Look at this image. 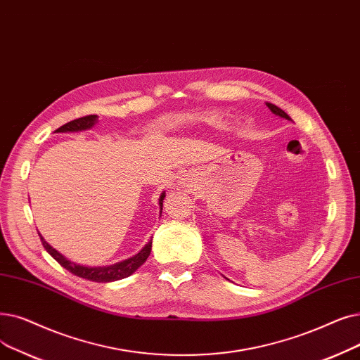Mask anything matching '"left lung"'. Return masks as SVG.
<instances>
[{"label":"left lung","instance_id":"8db88e82","mask_svg":"<svg viewBox=\"0 0 360 360\" xmlns=\"http://www.w3.org/2000/svg\"><path fill=\"white\" fill-rule=\"evenodd\" d=\"M266 105L271 108V112L274 113V115H278V116H281V117H284V119H288V120H291V117L284 112V110H281L279 107H276L275 104H271V103H266Z\"/></svg>","mask_w":360,"mask_h":360}]
</instances>
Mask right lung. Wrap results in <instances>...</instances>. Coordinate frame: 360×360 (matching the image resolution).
<instances>
[{
	"instance_id": "right-lung-1",
	"label": "right lung",
	"mask_w": 360,
	"mask_h": 360,
	"mask_svg": "<svg viewBox=\"0 0 360 360\" xmlns=\"http://www.w3.org/2000/svg\"><path fill=\"white\" fill-rule=\"evenodd\" d=\"M96 122H97L96 115H88V116L77 117L75 120H70V122L65 123L63 127H60L56 132L84 131V129H88L91 127H94ZM163 198H165V193L160 195V200H159L160 210H162V206H163ZM160 214H162V212H160ZM41 243H42V245H44L46 252L51 255V257H54L65 269H68L69 272H72L73 275L79 276V278L94 281V283H112V281H117V279H122V278H127V276L132 275L147 260V257L150 256V252H151V240H150V243L141 250V252H139L136 256H134L131 259L119 262L116 264H110V266L89 268V266H82V264H76V263L68 260L63 255H60L57 250H54L49 243L44 241L42 237H41Z\"/></svg>"
}]
</instances>
